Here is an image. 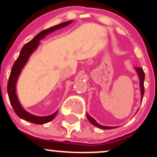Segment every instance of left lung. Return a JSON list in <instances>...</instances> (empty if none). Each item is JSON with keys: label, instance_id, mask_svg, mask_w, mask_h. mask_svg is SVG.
Returning a JSON list of instances; mask_svg holds the SVG:
<instances>
[{"label": "left lung", "instance_id": "left-lung-1", "mask_svg": "<svg viewBox=\"0 0 157 157\" xmlns=\"http://www.w3.org/2000/svg\"><path fill=\"white\" fill-rule=\"evenodd\" d=\"M135 70H136V73H137L139 79H140V92H141V100H142V97H143L144 95V91H145V89H144V80H145V73H144L143 69L142 68H134ZM86 116H87L88 120H89V122H91L92 125L96 126L97 128H100L102 129H113L117 128V126H104L100 125L99 123H97L96 120L94 119L91 117V116H89V113H86Z\"/></svg>", "mask_w": 157, "mask_h": 157}]
</instances>
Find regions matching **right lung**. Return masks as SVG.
Wrapping results in <instances>:
<instances>
[{
	"label": "right lung",
	"instance_id": "1",
	"mask_svg": "<svg viewBox=\"0 0 157 157\" xmlns=\"http://www.w3.org/2000/svg\"><path fill=\"white\" fill-rule=\"evenodd\" d=\"M72 22V21H66V22L56 25L55 26L50 27L47 29H45L44 31L40 32L33 39L31 40L29 42L25 44L22 49H21L18 57L15 60V63H14L12 68V70H11L10 78H9L8 84H7V92H8L10 103L12 108H13L15 113L20 118L23 119L26 121L32 122L34 124L41 125V124H44L52 121L55 117L57 112H58V111H57L52 114L46 117L35 116V115L29 113L28 111H26V110L23 109L22 105L20 103L17 94H16V83H17V81L18 80L21 71H22L25 65L26 64V63L28 62L29 58L32 55V54L38 47L40 40L44 39L48 34L52 33V32H55L56 30L63 28V27L68 26Z\"/></svg>",
	"mask_w": 157,
	"mask_h": 157
}]
</instances>
